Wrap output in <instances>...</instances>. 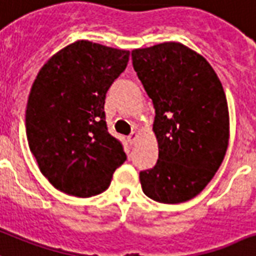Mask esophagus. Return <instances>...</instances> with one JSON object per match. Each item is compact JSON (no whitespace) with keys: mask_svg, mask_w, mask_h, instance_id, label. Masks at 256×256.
<instances>
[{"mask_svg":"<svg viewBox=\"0 0 256 256\" xmlns=\"http://www.w3.org/2000/svg\"><path fill=\"white\" fill-rule=\"evenodd\" d=\"M136 136H138V134H136V132H132V134L128 136V141L130 145H134V144H136Z\"/></svg>","mask_w":256,"mask_h":256,"instance_id":"34e87169","label":"esophagus"}]
</instances>
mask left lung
<instances>
[{"label": "left lung", "instance_id": "8db88e82", "mask_svg": "<svg viewBox=\"0 0 256 256\" xmlns=\"http://www.w3.org/2000/svg\"><path fill=\"white\" fill-rule=\"evenodd\" d=\"M132 67L153 102L158 160L140 173L142 190L164 204L198 196L228 148L230 116L223 86L202 54L180 42L132 52Z\"/></svg>", "mask_w": 256, "mask_h": 256}]
</instances>
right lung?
I'll use <instances>...</instances> for the list:
<instances>
[{
  "mask_svg": "<svg viewBox=\"0 0 256 256\" xmlns=\"http://www.w3.org/2000/svg\"><path fill=\"white\" fill-rule=\"evenodd\" d=\"M128 56V50L79 40L37 74L26 104V136L40 172L58 190L76 198L99 194L126 161L120 141L107 130L104 100Z\"/></svg>",
  "mask_w": 256,
  "mask_h": 256,
  "instance_id": "right-lung-1",
  "label": "right lung"
}]
</instances>
